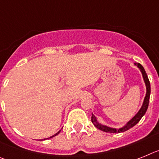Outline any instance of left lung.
Here are the masks:
<instances>
[{"instance_id": "1", "label": "left lung", "mask_w": 159, "mask_h": 159, "mask_svg": "<svg viewBox=\"0 0 159 159\" xmlns=\"http://www.w3.org/2000/svg\"><path fill=\"white\" fill-rule=\"evenodd\" d=\"M135 66H137L139 68L140 71L142 72V74H143V80L145 81V84H146V97L144 98V102H143V104L141 107V109L139 110V112L135 114V116L131 120H129L127 123L124 125L123 127L119 128V129H115V128H111L109 127V126H106V125H102L101 123H99L98 120H97L96 117L92 114V117H91V121L93 122V124L94 125V126H96L98 129H99L100 130H102L104 132H107V133H121V132H124V131L128 130L129 129L132 128L133 126H134L136 124L139 122L141 120V118H143L144 114H146L147 108H148L149 106V101H150V81L148 79V77H147V74H146V71H145L143 66H142L139 63H134Z\"/></svg>"}]
</instances>
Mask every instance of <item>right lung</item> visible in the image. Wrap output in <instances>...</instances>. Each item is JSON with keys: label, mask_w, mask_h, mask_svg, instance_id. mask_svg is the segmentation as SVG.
<instances>
[{"label": "right lung", "mask_w": 159, "mask_h": 159, "mask_svg": "<svg viewBox=\"0 0 159 159\" xmlns=\"http://www.w3.org/2000/svg\"><path fill=\"white\" fill-rule=\"evenodd\" d=\"M60 131H61V130H59V131H58V132H57V134H54V135H53V136H51V137H50V138H49V139H51V138H53V137H54V136H56V135H57V134H59V133H60ZM44 140H45V139H44Z\"/></svg>", "instance_id": "add662e5"}]
</instances>
